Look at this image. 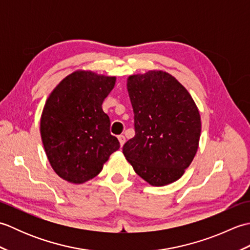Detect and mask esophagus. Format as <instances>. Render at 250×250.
<instances>
[{
	"mask_svg": "<svg viewBox=\"0 0 250 250\" xmlns=\"http://www.w3.org/2000/svg\"><path fill=\"white\" fill-rule=\"evenodd\" d=\"M118 140H119V143H120V146H121V147L124 146V144L125 143V135H119V136H118Z\"/></svg>",
	"mask_w": 250,
	"mask_h": 250,
	"instance_id": "esophagus-1",
	"label": "esophagus"
}]
</instances>
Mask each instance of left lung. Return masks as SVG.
<instances>
[{"label":"left lung","instance_id":"left-lung-1","mask_svg":"<svg viewBox=\"0 0 250 250\" xmlns=\"http://www.w3.org/2000/svg\"><path fill=\"white\" fill-rule=\"evenodd\" d=\"M135 136L122 152L151 186L179 179L198 150L201 117L193 99L176 78L149 71L128 78Z\"/></svg>","mask_w":250,"mask_h":250}]
</instances>
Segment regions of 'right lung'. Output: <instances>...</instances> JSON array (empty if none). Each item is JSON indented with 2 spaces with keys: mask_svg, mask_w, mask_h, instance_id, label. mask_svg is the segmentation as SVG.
Listing matches in <instances>:
<instances>
[{
  "mask_svg": "<svg viewBox=\"0 0 250 250\" xmlns=\"http://www.w3.org/2000/svg\"><path fill=\"white\" fill-rule=\"evenodd\" d=\"M116 77L77 71L66 76L47 99L41 136L54 171L66 182L83 184L97 176L120 144L109 132L102 103Z\"/></svg>",
  "mask_w": 250,
  "mask_h": 250,
  "instance_id": "right-lung-1",
  "label": "right lung"
}]
</instances>
